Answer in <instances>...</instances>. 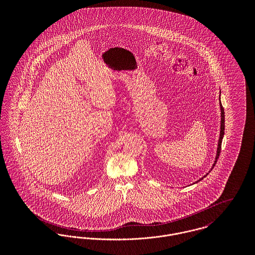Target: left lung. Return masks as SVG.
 <instances>
[{
	"instance_id": "8db88e82",
	"label": "left lung",
	"mask_w": 255,
	"mask_h": 255,
	"mask_svg": "<svg viewBox=\"0 0 255 255\" xmlns=\"http://www.w3.org/2000/svg\"><path fill=\"white\" fill-rule=\"evenodd\" d=\"M220 95H221V90H220ZM220 110H221V126H220V136H219V140H218V146H217V152H216V156H215V160H214V163H213V165H212V167H211V169H210V171L206 174V175H204L202 178H200L198 181H196V182H193V183H196V182H200V181H202L211 171H212V169L214 168V166L216 165V163H217V160H218L219 155H220V152H221V144H222V140H223V137H224V133H225V113H224V108H223V106H222V104H221V98H220Z\"/></svg>"
}]
</instances>
